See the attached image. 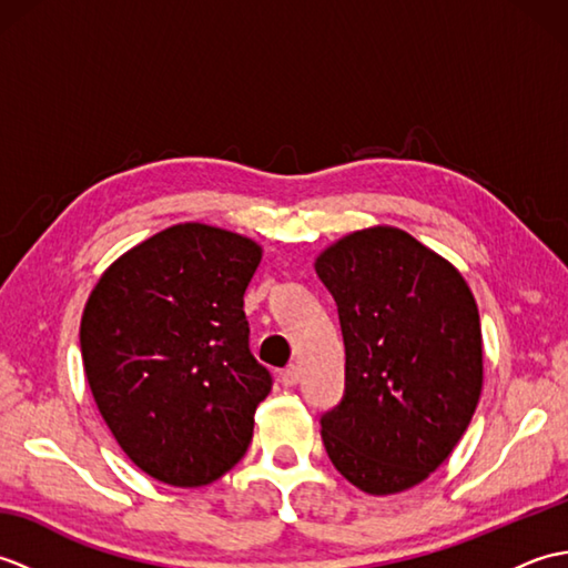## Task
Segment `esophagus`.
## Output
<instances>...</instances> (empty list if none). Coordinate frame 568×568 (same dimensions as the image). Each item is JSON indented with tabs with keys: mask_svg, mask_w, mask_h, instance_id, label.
<instances>
[{
	"mask_svg": "<svg viewBox=\"0 0 568 568\" xmlns=\"http://www.w3.org/2000/svg\"><path fill=\"white\" fill-rule=\"evenodd\" d=\"M297 381H300V368L295 364L281 371V383L285 385V388H293V385H297Z\"/></svg>",
	"mask_w": 568,
	"mask_h": 568,
	"instance_id": "esophagus-1",
	"label": "esophagus"
}]
</instances>
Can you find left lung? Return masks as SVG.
Listing matches in <instances>:
<instances>
[{"label": "left lung", "instance_id": "left-lung-1", "mask_svg": "<svg viewBox=\"0 0 568 568\" xmlns=\"http://www.w3.org/2000/svg\"><path fill=\"white\" fill-rule=\"evenodd\" d=\"M346 348L342 403L322 415L334 468L371 496L429 478L464 437L484 388L474 293L454 265L395 226L324 248Z\"/></svg>", "mask_w": 568, "mask_h": 568}]
</instances>
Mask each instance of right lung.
Returning <instances> with one entry per match:
<instances>
[{
    "label": "right lung",
    "mask_w": 568,
    "mask_h": 568,
    "mask_svg": "<svg viewBox=\"0 0 568 568\" xmlns=\"http://www.w3.org/2000/svg\"><path fill=\"white\" fill-rule=\"evenodd\" d=\"M263 248L220 226H168L119 256L80 322L84 378L143 474L178 488L234 468L271 373L248 348L244 293Z\"/></svg>",
    "instance_id": "add662e5"
}]
</instances>
